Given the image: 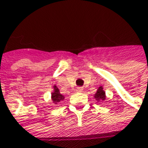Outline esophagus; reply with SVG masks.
<instances>
[{"label":"esophagus","instance_id":"34e87169","mask_svg":"<svg viewBox=\"0 0 148 148\" xmlns=\"http://www.w3.org/2000/svg\"><path fill=\"white\" fill-rule=\"evenodd\" d=\"M83 90H84V89H83L82 87H78V88L76 89V91H77V92H82Z\"/></svg>","mask_w":148,"mask_h":148}]
</instances>
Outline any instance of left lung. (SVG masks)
<instances>
[{
	"label": "left lung",
	"instance_id": "obj_1",
	"mask_svg": "<svg viewBox=\"0 0 148 148\" xmlns=\"http://www.w3.org/2000/svg\"><path fill=\"white\" fill-rule=\"evenodd\" d=\"M95 98L97 101H104L106 100V92L104 91L103 87L100 86L97 90L96 93L95 94Z\"/></svg>",
	"mask_w": 148,
	"mask_h": 148
}]
</instances>
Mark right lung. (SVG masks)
<instances>
[{
	"label": "right lung",
	"mask_w": 148,
	"mask_h": 148,
	"mask_svg": "<svg viewBox=\"0 0 148 148\" xmlns=\"http://www.w3.org/2000/svg\"><path fill=\"white\" fill-rule=\"evenodd\" d=\"M51 98H52V100L54 104H58L59 103L60 101H63L64 100V96L62 95L59 92V90L58 89L56 85H53V92L51 94Z\"/></svg>",
	"instance_id": "right-lung-1"
}]
</instances>
